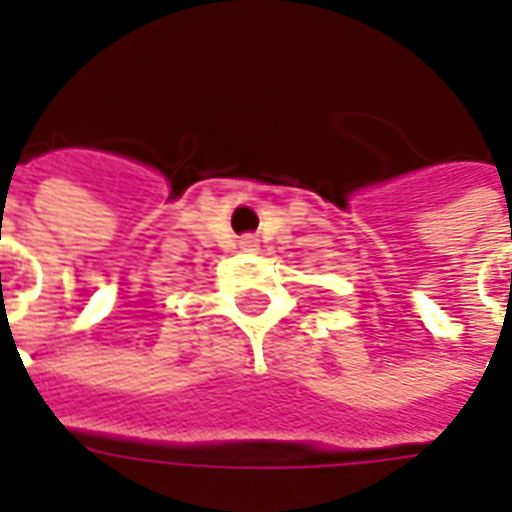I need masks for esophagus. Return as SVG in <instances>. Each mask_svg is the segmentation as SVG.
<instances>
[{
	"label": "esophagus",
	"mask_w": 512,
	"mask_h": 512,
	"mask_svg": "<svg viewBox=\"0 0 512 512\" xmlns=\"http://www.w3.org/2000/svg\"><path fill=\"white\" fill-rule=\"evenodd\" d=\"M241 246L252 252V249H257V238L255 236H244V238H241Z\"/></svg>",
	"instance_id": "34e87169"
}]
</instances>
